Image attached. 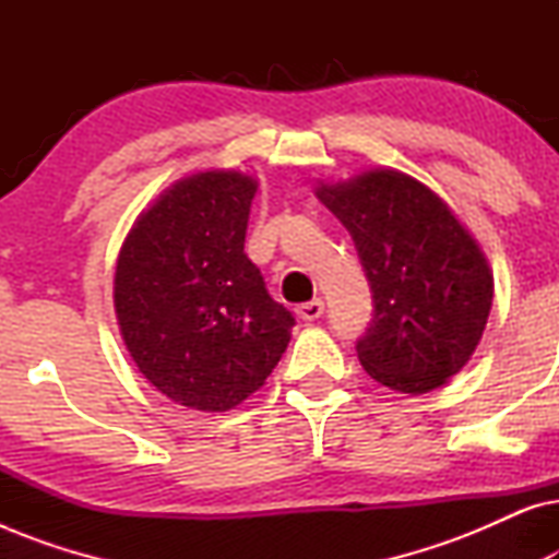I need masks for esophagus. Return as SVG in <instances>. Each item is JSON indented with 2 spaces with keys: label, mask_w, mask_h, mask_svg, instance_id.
I'll return each instance as SVG.
<instances>
[{
  "label": "esophagus",
  "mask_w": 559,
  "mask_h": 559,
  "mask_svg": "<svg viewBox=\"0 0 559 559\" xmlns=\"http://www.w3.org/2000/svg\"><path fill=\"white\" fill-rule=\"evenodd\" d=\"M323 312H325V302L320 300V297H316V300L305 302V305H300V308H297V316H300L302 320H318L320 316H323Z\"/></svg>",
  "instance_id": "1"
}]
</instances>
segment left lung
<instances>
[{"instance_id":"8db88e82","label":"left lung","mask_w":559,"mask_h":559,"mask_svg":"<svg viewBox=\"0 0 559 559\" xmlns=\"http://www.w3.org/2000/svg\"><path fill=\"white\" fill-rule=\"evenodd\" d=\"M316 195L354 236L373 293L358 361L381 386L427 394L448 384L486 331L493 274L480 243L425 182L371 167Z\"/></svg>"}]
</instances>
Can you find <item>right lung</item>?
Instances as JSON below:
<instances>
[{"instance_id": "1", "label": "right lung", "mask_w": 559, "mask_h": 559, "mask_svg": "<svg viewBox=\"0 0 559 559\" xmlns=\"http://www.w3.org/2000/svg\"><path fill=\"white\" fill-rule=\"evenodd\" d=\"M257 188L239 170L190 173L134 218L119 249L121 338L142 377L182 407H239L293 335V312L272 300L243 254Z\"/></svg>"}]
</instances>
